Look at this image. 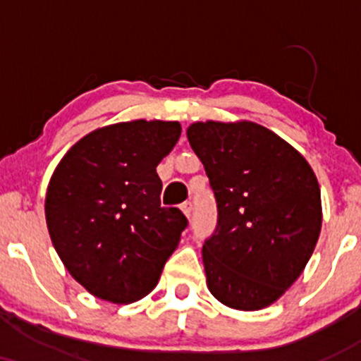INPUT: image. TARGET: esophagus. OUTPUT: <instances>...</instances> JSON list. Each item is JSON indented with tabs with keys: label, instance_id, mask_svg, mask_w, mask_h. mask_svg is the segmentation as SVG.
<instances>
[{
	"label": "esophagus",
	"instance_id": "obj_1",
	"mask_svg": "<svg viewBox=\"0 0 361 361\" xmlns=\"http://www.w3.org/2000/svg\"><path fill=\"white\" fill-rule=\"evenodd\" d=\"M192 209H193L192 202H185V204H181V210H183V214L186 215V217H190V215H192Z\"/></svg>",
	"mask_w": 361,
	"mask_h": 361
}]
</instances>
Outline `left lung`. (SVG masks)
<instances>
[{
	"label": "left lung",
	"instance_id": "obj_1",
	"mask_svg": "<svg viewBox=\"0 0 361 361\" xmlns=\"http://www.w3.org/2000/svg\"><path fill=\"white\" fill-rule=\"evenodd\" d=\"M186 135L217 202V226L204 244L209 290L233 309L267 307L299 279L316 247L317 178L258 123L197 122Z\"/></svg>",
	"mask_w": 361,
	"mask_h": 361
}]
</instances>
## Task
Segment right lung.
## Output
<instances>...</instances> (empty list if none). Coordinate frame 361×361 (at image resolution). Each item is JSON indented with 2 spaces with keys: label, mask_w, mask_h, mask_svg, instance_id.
<instances>
[{
  "label": "right lung",
  "mask_w": 361,
  "mask_h": 361,
  "mask_svg": "<svg viewBox=\"0 0 361 361\" xmlns=\"http://www.w3.org/2000/svg\"><path fill=\"white\" fill-rule=\"evenodd\" d=\"M178 122L134 120L98 128L61 159L45 197L57 255L103 300L130 304L157 285L188 219L161 207L159 161L180 139Z\"/></svg>",
  "instance_id": "obj_1"
}]
</instances>
